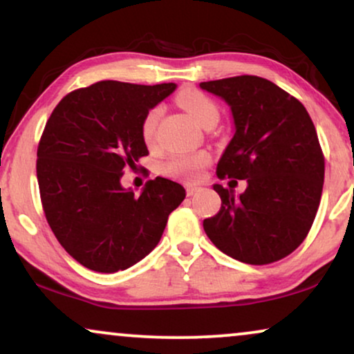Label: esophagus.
Segmentation results:
<instances>
[{
	"label": "esophagus",
	"mask_w": 354,
	"mask_h": 354,
	"mask_svg": "<svg viewBox=\"0 0 354 354\" xmlns=\"http://www.w3.org/2000/svg\"><path fill=\"white\" fill-rule=\"evenodd\" d=\"M185 190H187V195H188V196H193L198 190H200V187L192 185V183H187V185H185Z\"/></svg>",
	"instance_id": "1"
}]
</instances>
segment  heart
<instances>
[{
	"instance_id": "1",
	"label": "heart",
	"mask_w": 354,
	"mask_h": 354,
	"mask_svg": "<svg viewBox=\"0 0 354 354\" xmlns=\"http://www.w3.org/2000/svg\"><path fill=\"white\" fill-rule=\"evenodd\" d=\"M178 104L187 111L188 114L195 119V122L201 125H206L211 120L219 119V109L214 101L209 96H206L201 91L188 88L183 90L180 95L177 96ZM161 118V108H153L148 111L142 122V137L147 143H153L156 138V127L158 120ZM209 162V154L205 151L200 153H188V154H176L169 161L164 164L162 171L167 176L183 178V180H198L201 176L203 169Z\"/></svg>"
}]
</instances>
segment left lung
I'll return each instance as SVG.
<instances>
[{
    "label": "left lung",
    "mask_w": 354,
    "mask_h": 354,
    "mask_svg": "<svg viewBox=\"0 0 354 354\" xmlns=\"http://www.w3.org/2000/svg\"><path fill=\"white\" fill-rule=\"evenodd\" d=\"M200 86L230 106L235 124L217 177L248 183L240 196L216 183L222 205L203 221L206 235L241 263H275L303 243L321 203L326 162L316 127L297 98L261 77L239 75Z\"/></svg>",
    "instance_id": "left-lung-1"
}]
</instances>
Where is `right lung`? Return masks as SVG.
Masks as SVG:
<instances>
[{"instance_id":"obj_1","label":"right lung","mask_w":354,"mask_h":354,"mask_svg":"<svg viewBox=\"0 0 354 354\" xmlns=\"http://www.w3.org/2000/svg\"><path fill=\"white\" fill-rule=\"evenodd\" d=\"M176 86L103 80L71 91L48 119L37 151L43 211L62 248L86 269L113 274L142 261L185 198L169 178L148 180L140 196L120 183L125 166L148 154L145 115Z\"/></svg>"}]
</instances>
